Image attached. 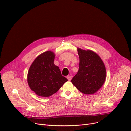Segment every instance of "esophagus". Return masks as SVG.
<instances>
[{"instance_id": "obj_1", "label": "esophagus", "mask_w": 131, "mask_h": 131, "mask_svg": "<svg viewBox=\"0 0 131 131\" xmlns=\"http://www.w3.org/2000/svg\"><path fill=\"white\" fill-rule=\"evenodd\" d=\"M67 79H68V81H71L72 80V77L70 76V75H68L67 77Z\"/></svg>"}]
</instances>
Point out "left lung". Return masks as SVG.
Listing matches in <instances>:
<instances>
[{
    "label": "left lung",
    "mask_w": 131,
    "mask_h": 131,
    "mask_svg": "<svg viewBox=\"0 0 131 131\" xmlns=\"http://www.w3.org/2000/svg\"><path fill=\"white\" fill-rule=\"evenodd\" d=\"M78 51L80 58L79 69L71 82L80 92L85 94H93L105 83V66L94 52L79 48Z\"/></svg>",
    "instance_id": "8db88e82"
}]
</instances>
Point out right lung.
Here are the masks:
<instances>
[{"mask_svg":"<svg viewBox=\"0 0 131 131\" xmlns=\"http://www.w3.org/2000/svg\"><path fill=\"white\" fill-rule=\"evenodd\" d=\"M55 54L47 51L33 61L27 74V82L31 89L39 96L48 97L57 92L67 82L58 66L54 63Z\"/></svg>","mask_w":131,"mask_h":131,"instance_id":"obj_1","label":"right lung"}]
</instances>
